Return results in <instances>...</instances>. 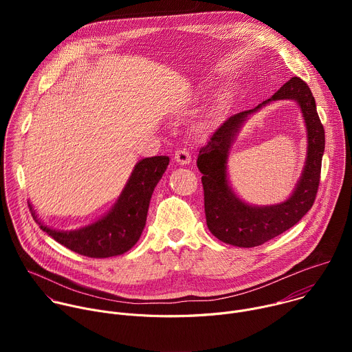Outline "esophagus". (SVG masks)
<instances>
[{
    "label": "esophagus",
    "instance_id": "34e87169",
    "mask_svg": "<svg viewBox=\"0 0 352 352\" xmlns=\"http://www.w3.org/2000/svg\"><path fill=\"white\" fill-rule=\"evenodd\" d=\"M174 159H175V162L177 163H179V164H189L190 163V153L188 152L186 148H178L177 152H175V155H174Z\"/></svg>",
    "mask_w": 352,
    "mask_h": 352
}]
</instances>
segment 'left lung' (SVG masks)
I'll use <instances>...</instances> for the list:
<instances>
[{"mask_svg": "<svg viewBox=\"0 0 352 352\" xmlns=\"http://www.w3.org/2000/svg\"><path fill=\"white\" fill-rule=\"evenodd\" d=\"M296 99L303 110L309 129L307 164L294 193L276 207H249L239 201L226 184V157L232 139L248 115L276 99ZM324 129L316 111L315 97L309 86L298 76L284 83L270 98L254 110L227 118L200 147L197 168L204 174L205 213L210 232L220 241L241 246H259L295 226L314 206L320 184Z\"/></svg>", "mask_w": 352, "mask_h": 352, "instance_id": "left-lung-1", "label": "left lung"}]
</instances>
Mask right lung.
Segmentation results:
<instances>
[{
    "instance_id": "obj_1",
    "label": "right lung",
    "mask_w": 352,
    "mask_h": 352,
    "mask_svg": "<svg viewBox=\"0 0 352 352\" xmlns=\"http://www.w3.org/2000/svg\"><path fill=\"white\" fill-rule=\"evenodd\" d=\"M168 163L170 159L167 156L140 160L135 166L125 189L111 212L94 224L80 230L58 231L48 228L38 223L29 205L32 216L44 232L79 255L94 259L122 255L140 238L146 226L150 197Z\"/></svg>"
}]
</instances>
